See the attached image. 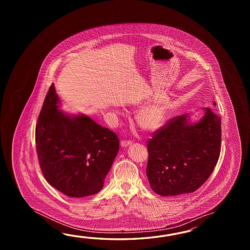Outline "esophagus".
Returning a JSON list of instances; mask_svg holds the SVG:
<instances>
[{
	"mask_svg": "<svg viewBox=\"0 0 250 250\" xmlns=\"http://www.w3.org/2000/svg\"><path fill=\"white\" fill-rule=\"evenodd\" d=\"M132 143L133 142L131 140H122L121 145H122L123 147H127V146H128L129 145H131Z\"/></svg>",
	"mask_w": 250,
	"mask_h": 250,
	"instance_id": "esophagus-1",
	"label": "esophagus"
}]
</instances>
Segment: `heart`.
I'll return each mask as SVG.
<instances>
[{"instance_id": "obj_1", "label": "heart", "mask_w": 250, "mask_h": 250, "mask_svg": "<svg viewBox=\"0 0 250 250\" xmlns=\"http://www.w3.org/2000/svg\"><path fill=\"white\" fill-rule=\"evenodd\" d=\"M167 117V108L158 104H154L144 107L138 112L137 120L139 126L142 128L149 131H154L165 125Z\"/></svg>"}]
</instances>
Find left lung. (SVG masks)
Instances as JSON below:
<instances>
[{
  "mask_svg": "<svg viewBox=\"0 0 250 250\" xmlns=\"http://www.w3.org/2000/svg\"><path fill=\"white\" fill-rule=\"evenodd\" d=\"M203 111L197 123L188 113L170 119L149 139L146 175L160 196L196 191L212 174L221 152V118L208 107Z\"/></svg>",
  "mask_w": 250,
  "mask_h": 250,
  "instance_id": "left-lung-1",
  "label": "left lung"
}]
</instances>
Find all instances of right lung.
<instances>
[{
    "instance_id": "obj_1",
    "label": "right lung",
    "mask_w": 250,
    "mask_h": 250,
    "mask_svg": "<svg viewBox=\"0 0 250 250\" xmlns=\"http://www.w3.org/2000/svg\"><path fill=\"white\" fill-rule=\"evenodd\" d=\"M60 102L52 84L36 126L40 168L48 183L68 197L95 195L119 152V138L88 116L59 110Z\"/></svg>"
}]
</instances>
